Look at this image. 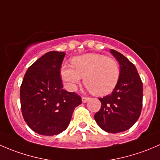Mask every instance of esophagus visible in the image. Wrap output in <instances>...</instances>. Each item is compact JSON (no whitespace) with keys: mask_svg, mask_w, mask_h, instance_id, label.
Listing matches in <instances>:
<instances>
[{"mask_svg":"<svg viewBox=\"0 0 160 160\" xmlns=\"http://www.w3.org/2000/svg\"><path fill=\"white\" fill-rule=\"evenodd\" d=\"M89 99H90L89 98H87V97H83V98H82V102H83V103L88 102V100H89Z\"/></svg>","mask_w":160,"mask_h":160,"instance_id":"obj_1","label":"esophagus"}]
</instances>
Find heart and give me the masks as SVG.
<instances>
[{
  "instance_id": "heart-1",
  "label": "heart",
  "mask_w": 160,
  "mask_h": 160,
  "mask_svg": "<svg viewBox=\"0 0 160 160\" xmlns=\"http://www.w3.org/2000/svg\"><path fill=\"white\" fill-rule=\"evenodd\" d=\"M72 67L62 64L61 77L67 88L74 90L83 78L84 84L92 93L104 96L116 88L120 78V66L113 58L97 53L76 56Z\"/></svg>"
}]
</instances>
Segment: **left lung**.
<instances>
[{
  "label": "left lung",
  "instance_id": "1",
  "mask_svg": "<svg viewBox=\"0 0 160 160\" xmlns=\"http://www.w3.org/2000/svg\"><path fill=\"white\" fill-rule=\"evenodd\" d=\"M111 52L120 65V78L111 94L99 98L101 107L94 115L98 125L109 133L130 128L139 118L142 107V82L136 67L125 56Z\"/></svg>",
  "mask_w": 160,
  "mask_h": 160
}]
</instances>
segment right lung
Here are the masks:
<instances>
[{
    "mask_svg": "<svg viewBox=\"0 0 160 160\" xmlns=\"http://www.w3.org/2000/svg\"><path fill=\"white\" fill-rule=\"evenodd\" d=\"M63 52L51 51L28 67L20 88L21 108L28 127L42 135L67 129L72 112L82 103L73 92L62 89L60 67Z\"/></svg>",
    "mask_w": 160,
    "mask_h": 160,
    "instance_id": "right-lung-1",
    "label": "right lung"
}]
</instances>
